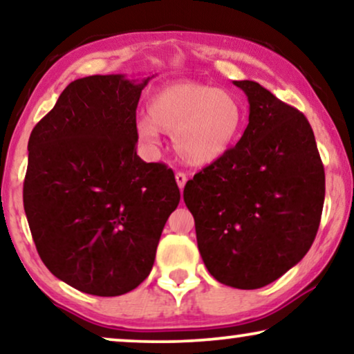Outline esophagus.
I'll return each instance as SVG.
<instances>
[{"instance_id": "esophagus-1", "label": "esophagus", "mask_w": 354, "mask_h": 354, "mask_svg": "<svg viewBox=\"0 0 354 354\" xmlns=\"http://www.w3.org/2000/svg\"><path fill=\"white\" fill-rule=\"evenodd\" d=\"M176 182H177L178 188H180V190H183V187H185V183H187V176H185V174L177 172L176 174Z\"/></svg>"}]
</instances>
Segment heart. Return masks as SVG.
<instances>
[{"instance_id":"heart-1","label":"heart","mask_w":354,"mask_h":354,"mask_svg":"<svg viewBox=\"0 0 354 354\" xmlns=\"http://www.w3.org/2000/svg\"><path fill=\"white\" fill-rule=\"evenodd\" d=\"M135 133L140 143L156 148L161 130L172 133L178 158L192 166H206L234 147L243 127V106L234 93L198 82L164 85L148 101Z\"/></svg>"}]
</instances>
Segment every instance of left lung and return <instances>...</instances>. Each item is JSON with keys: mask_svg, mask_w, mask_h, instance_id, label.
Returning a JSON list of instances; mask_svg holds the SVG:
<instances>
[{"mask_svg": "<svg viewBox=\"0 0 354 354\" xmlns=\"http://www.w3.org/2000/svg\"><path fill=\"white\" fill-rule=\"evenodd\" d=\"M243 135L183 188L209 274L234 288L269 285L304 258L321 222L326 174L303 113L253 80Z\"/></svg>", "mask_w": 354, "mask_h": 354, "instance_id": "1", "label": "left lung"}]
</instances>
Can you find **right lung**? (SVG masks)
Wrapping results in <instances>:
<instances>
[{"instance_id":"right-lung-1","label":"right lung","mask_w":354,"mask_h":354,"mask_svg":"<svg viewBox=\"0 0 354 354\" xmlns=\"http://www.w3.org/2000/svg\"><path fill=\"white\" fill-rule=\"evenodd\" d=\"M149 79L71 82L28 138L24 209L38 254L53 275L96 297H119L148 277L180 201L171 169L137 156V106Z\"/></svg>"}]
</instances>
